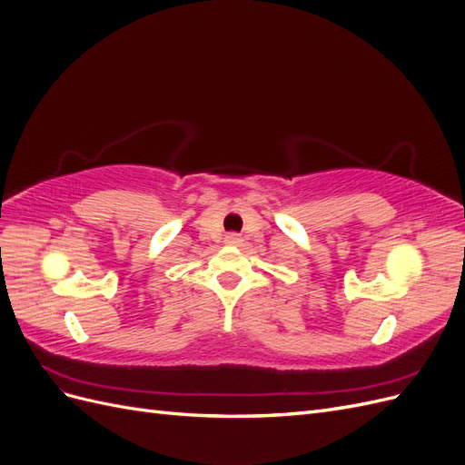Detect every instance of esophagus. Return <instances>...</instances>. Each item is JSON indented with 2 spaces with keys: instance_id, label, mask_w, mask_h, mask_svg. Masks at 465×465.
I'll return each mask as SVG.
<instances>
[{
  "instance_id": "1",
  "label": "esophagus",
  "mask_w": 465,
  "mask_h": 465,
  "mask_svg": "<svg viewBox=\"0 0 465 465\" xmlns=\"http://www.w3.org/2000/svg\"><path fill=\"white\" fill-rule=\"evenodd\" d=\"M224 242L231 244V246H236V244L242 242V236L236 234V232H229L227 236H224Z\"/></svg>"
}]
</instances>
